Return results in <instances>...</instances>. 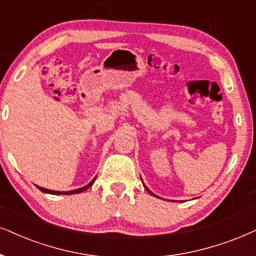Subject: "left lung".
<instances>
[{"label": "left lung", "instance_id": "1", "mask_svg": "<svg viewBox=\"0 0 256 256\" xmlns=\"http://www.w3.org/2000/svg\"><path fill=\"white\" fill-rule=\"evenodd\" d=\"M140 180H142V178H140ZM145 189H146V190H148V194H151V195H152V196H156V195H154V192H150V190H148L146 186H145Z\"/></svg>", "mask_w": 256, "mask_h": 256}]
</instances>
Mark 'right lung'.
Segmentation results:
<instances>
[{"mask_svg": "<svg viewBox=\"0 0 256 256\" xmlns=\"http://www.w3.org/2000/svg\"><path fill=\"white\" fill-rule=\"evenodd\" d=\"M96 178V176L94 178H93L92 180H90V182L88 184H87V186H82V188H79V189H76V190H70V192H56V190H50V189H46V188H41V186H38V189L41 190L42 192L52 194V195H73V194L82 192H85L86 189H88V188H90V186H92L93 183H94Z\"/></svg>", "mask_w": 256, "mask_h": 256, "instance_id": "1", "label": "right lung"}]
</instances>
